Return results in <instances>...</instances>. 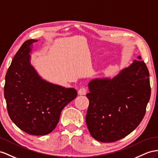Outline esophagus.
I'll return each instance as SVG.
<instances>
[{"instance_id": "esophagus-1", "label": "esophagus", "mask_w": 158, "mask_h": 158, "mask_svg": "<svg viewBox=\"0 0 158 158\" xmlns=\"http://www.w3.org/2000/svg\"><path fill=\"white\" fill-rule=\"evenodd\" d=\"M87 93V89L85 87H81L80 88L78 91V94L80 95H85Z\"/></svg>"}]
</instances>
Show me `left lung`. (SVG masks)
Listing matches in <instances>:
<instances>
[{
    "instance_id": "left-lung-1",
    "label": "left lung",
    "mask_w": 158,
    "mask_h": 158,
    "mask_svg": "<svg viewBox=\"0 0 158 158\" xmlns=\"http://www.w3.org/2000/svg\"><path fill=\"white\" fill-rule=\"evenodd\" d=\"M113 78L88 83L89 105L85 117L90 134L101 142L119 140L138 126L150 99L149 71L140 56Z\"/></svg>"
}]
</instances>
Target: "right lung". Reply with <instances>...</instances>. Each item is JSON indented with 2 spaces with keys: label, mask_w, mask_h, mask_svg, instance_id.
<instances>
[{
  "label": "right lung",
  "mask_w": 158,
  "mask_h": 158,
  "mask_svg": "<svg viewBox=\"0 0 158 158\" xmlns=\"http://www.w3.org/2000/svg\"><path fill=\"white\" fill-rule=\"evenodd\" d=\"M24 43L12 60L5 76L4 95L13 123L30 135L48 134L56 127L60 113L77 92L47 81L31 63L33 43Z\"/></svg>",
  "instance_id": "obj_1"
}]
</instances>
